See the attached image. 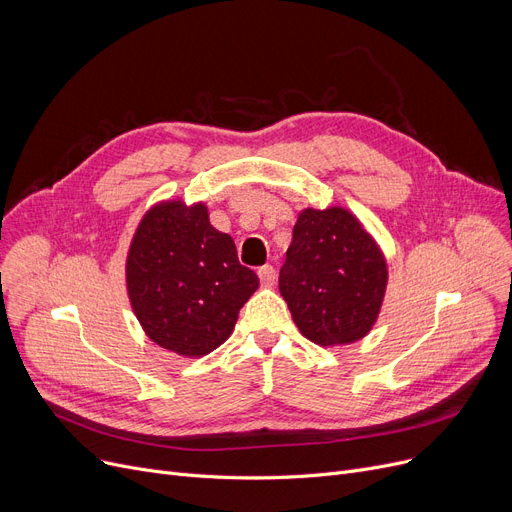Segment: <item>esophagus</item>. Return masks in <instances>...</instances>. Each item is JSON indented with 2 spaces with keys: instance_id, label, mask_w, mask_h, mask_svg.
<instances>
[{
  "instance_id": "obj_1",
  "label": "esophagus",
  "mask_w": 512,
  "mask_h": 512,
  "mask_svg": "<svg viewBox=\"0 0 512 512\" xmlns=\"http://www.w3.org/2000/svg\"><path fill=\"white\" fill-rule=\"evenodd\" d=\"M257 276H259L261 284H265V286H274L276 278H278L274 265H261L259 270H257Z\"/></svg>"
}]
</instances>
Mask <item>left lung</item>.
I'll list each match as a JSON object with an SVG mask.
<instances>
[{
	"mask_svg": "<svg viewBox=\"0 0 512 512\" xmlns=\"http://www.w3.org/2000/svg\"><path fill=\"white\" fill-rule=\"evenodd\" d=\"M386 284V257L351 211L334 205L299 213L280 270V294L307 340L338 346L367 336Z\"/></svg>",
	"mask_w": 512,
	"mask_h": 512,
	"instance_id": "8db88e82",
	"label": "left lung"
}]
</instances>
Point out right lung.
Listing matches in <instances>:
<instances>
[{"label":"right lung","mask_w":512,"mask_h":512,"mask_svg":"<svg viewBox=\"0 0 512 512\" xmlns=\"http://www.w3.org/2000/svg\"><path fill=\"white\" fill-rule=\"evenodd\" d=\"M259 278L238 263L234 240L209 224L205 203L153 205L126 257V290L145 334L182 357L228 340Z\"/></svg>","instance_id":"1"}]
</instances>
